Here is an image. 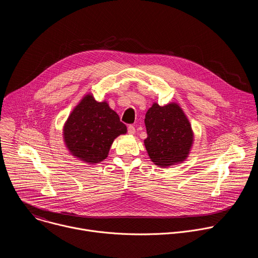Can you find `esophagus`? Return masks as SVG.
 I'll list each match as a JSON object with an SVG mask.
<instances>
[{"instance_id": "1", "label": "esophagus", "mask_w": 258, "mask_h": 258, "mask_svg": "<svg viewBox=\"0 0 258 258\" xmlns=\"http://www.w3.org/2000/svg\"><path fill=\"white\" fill-rule=\"evenodd\" d=\"M127 133H128L130 135H135V133H136L135 126H134V125H130V126L127 127Z\"/></svg>"}]
</instances>
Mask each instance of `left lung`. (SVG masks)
<instances>
[{
    "label": "left lung",
    "mask_w": 258,
    "mask_h": 258,
    "mask_svg": "<svg viewBox=\"0 0 258 258\" xmlns=\"http://www.w3.org/2000/svg\"><path fill=\"white\" fill-rule=\"evenodd\" d=\"M147 139L144 140L151 161L162 168L185 161L194 144L192 125L180 106L154 102L146 113Z\"/></svg>",
    "instance_id": "obj_1"
}]
</instances>
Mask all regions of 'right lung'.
<instances>
[{"instance_id": "obj_1", "label": "right lung", "mask_w": 258, "mask_h": 258, "mask_svg": "<svg viewBox=\"0 0 258 258\" xmlns=\"http://www.w3.org/2000/svg\"><path fill=\"white\" fill-rule=\"evenodd\" d=\"M127 128L107 101L85 95L73 108L63 126V141L69 154L88 164L108 157L113 141Z\"/></svg>"}]
</instances>
